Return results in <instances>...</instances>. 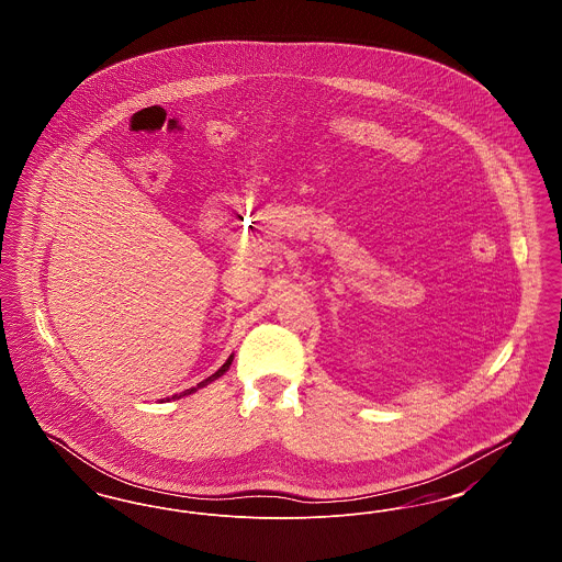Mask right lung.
Masks as SVG:
<instances>
[{"instance_id":"obj_1","label":"right lung","mask_w":562,"mask_h":562,"mask_svg":"<svg viewBox=\"0 0 562 562\" xmlns=\"http://www.w3.org/2000/svg\"><path fill=\"white\" fill-rule=\"evenodd\" d=\"M232 360H234V358H232V356H229V358H227V362H225V364H223V367H221V369H218V371H216V373L211 374V376H209V379H204V381H200V383H198V387H204V385H209V383H211V381H214V379H218V376H221V374L225 373V371H227V369H229V367H232ZM198 387H189V390H186V392H181V394H175V396H172V398H181V396H189V394H193V392H195V390H198ZM166 401H168V398H166Z\"/></svg>"}]
</instances>
